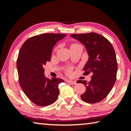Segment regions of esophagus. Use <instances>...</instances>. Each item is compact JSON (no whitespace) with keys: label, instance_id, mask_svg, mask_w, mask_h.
Listing matches in <instances>:
<instances>
[{"label":"esophagus","instance_id":"esophagus-1","mask_svg":"<svg viewBox=\"0 0 131 131\" xmlns=\"http://www.w3.org/2000/svg\"><path fill=\"white\" fill-rule=\"evenodd\" d=\"M67 82L68 83H70L71 84H73V85H74V84H76V82L75 81H72V80H67Z\"/></svg>","mask_w":131,"mask_h":131}]
</instances>
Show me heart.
I'll list each match as a JSON object with an SVG mask.
<instances>
[{"label": "heart", "instance_id": "b5f03b06", "mask_svg": "<svg viewBox=\"0 0 131 131\" xmlns=\"http://www.w3.org/2000/svg\"><path fill=\"white\" fill-rule=\"evenodd\" d=\"M76 45H77V44L73 43V44H70V48H72V47H74V46H76ZM57 50V48H55V51H56ZM71 71H72V69H71V68H68V69H67V70H66V72H67L68 74H69V73H70Z\"/></svg>", "mask_w": 131, "mask_h": 131}]
</instances>
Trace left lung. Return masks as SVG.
Segmentation results:
<instances>
[{"label":"left lung","mask_w":131,"mask_h":131,"mask_svg":"<svg viewBox=\"0 0 131 131\" xmlns=\"http://www.w3.org/2000/svg\"><path fill=\"white\" fill-rule=\"evenodd\" d=\"M70 36L84 44L89 57L83 74L91 73V80L77 82L86 87L81 98L87 103L99 102L109 94L116 80L118 65L114 48L107 39L96 33L72 34Z\"/></svg>","instance_id":"1"}]
</instances>
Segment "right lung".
<instances>
[{
	"instance_id": "right-lung-1",
	"label": "right lung",
	"mask_w": 131,
	"mask_h": 131,
	"mask_svg": "<svg viewBox=\"0 0 131 131\" xmlns=\"http://www.w3.org/2000/svg\"><path fill=\"white\" fill-rule=\"evenodd\" d=\"M66 34H44L30 37L24 42L17 61L19 83L26 96L35 105L46 106L58 96V85L62 79L44 76L43 65L50 61L52 48Z\"/></svg>"
}]
</instances>
